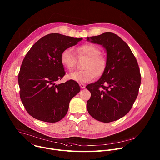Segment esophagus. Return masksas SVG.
<instances>
[{"mask_svg":"<svg viewBox=\"0 0 160 160\" xmlns=\"http://www.w3.org/2000/svg\"><path fill=\"white\" fill-rule=\"evenodd\" d=\"M79 85H80V87L82 88H84L85 87V85L84 84H83V83H80Z\"/></svg>","mask_w":160,"mask_h":160,"instance_id":"34e87169","label":"esophagus"}]
</instances>
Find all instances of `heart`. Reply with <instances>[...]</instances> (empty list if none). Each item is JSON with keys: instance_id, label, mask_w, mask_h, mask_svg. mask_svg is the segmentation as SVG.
<instances>
[{"instance_id": "obj_1", "label": "heart", "mask_w": 160, "mask_h": 160, "mask_svg": "<svg viewBox=\"0 0 160 160\" xmlns=\"http://www.w3.org/2000/svg\"><path fill=\"white\" fill-rule=\"evenodd\" d=\"M77 52L89 58L83 71H76L68 75V78L72 80L80 83H87L93 80L97 75L103 73L105 67V61L98 55L99 49L95 45L85 44L77 49ZM60 62L68 70H73L77 63L76 56L72 49L66 48L61 54Z\"/></svg>"}]
</instances>
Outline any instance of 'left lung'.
Returning <instances> with one entry per match:
<instances>
[{"label":"left lung","instance_id":"left-lung-1","mask_svg":"<svg viewBox=\"0 0 160 160\" xmlns=\"http://www.w3.org/2000/svg\"><path fill=\"white\" fill-rule=\"evenodd\" d=\"M87 40L102 45L107 52L102 75L86 87L91 93L87 111L98 121H117L129 112L138 95L141 79L137 60L129 46L116 34L104 32Z\"/></svg>","mask_w":160,"mask_h":160}]
</instances>
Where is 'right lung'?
<instances>
[{
  "mask_svg": "<svg viewBox=\"0 0 160 160\" xmlns=\"http://www.w3.org/2000/svg\"><path fill=\"white\" fill-rule=\"evenodd\" d=\"M82 38L58 33L39 39L25 56L18 75L20 97L28 114L47 122H57L67 114L71 99L80 91L72 80L56 84L65 75L60 62L62 51Z\"/></svg>",
  "mask_w": 160,
  "mask_h": 160,
  "instance_id": "add662e5",
  "label": "right lung"
}]
</instances>
